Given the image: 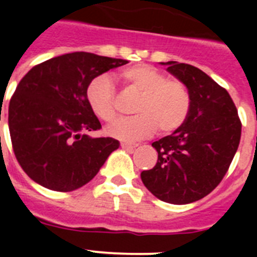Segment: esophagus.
Listing matches in <instances>:
<instances>
[{
  "label": "esophagus",
  "mask_w": 257,
  "mask_h": 257,
  "mask_svg": "<svg viewBox=\"0 0 257 257\" xmlns=\"http://www.w3.org/2000/svg\"><path fill=\"white\" fill-rule=\"evenodd\" d=\"M121 147L123 149H127V151H133L138 147V144H131V143H121Z\"/></svg>",
  "instance_id": "34e87169"
}]
</instances>
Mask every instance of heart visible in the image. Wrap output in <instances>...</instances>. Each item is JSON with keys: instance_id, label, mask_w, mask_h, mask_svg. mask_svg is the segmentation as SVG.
Segmentation results:
<instances>
[{"instance_id": "heart-1", "label": "heart", "mask_w": 257, "mask_h": 257, "mask_svg": "<svg viewBox=\"0 0 257 257\" xmlns=\"http://www.w3.org/2000/svg\"><path fill=\"white\" fill-rule=\"evenodd\" d=\"M121 78L134 91L140 94L135 112L138 115L119 118L106 127V134L115 139L131 142L149 136L158 128L160 134L178 130L190 110V94L185 83L169 79L165 73L151 65L139 64L127 68ZM86 97L92 112L103 121L117 115L115 88L112 79L97 76L88 83Z\"/></svg>"}]
</instances>
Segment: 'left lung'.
Listing matches in <instances>:
<instances>
[{
    "instance_id": "8db88e82",
    "label": "left lung",
    "mask_w": 257,
    "mask_h": 257,
    "mask_svg": "<svg viewBox=\"0 0 257 257\" xmlns=\"http://www.w3.org/2000/svg\"><path fill=\"white\" fill-rule=\"evenodd\" d=\"M166 64L189 90L190 110L178 130L152 144L158 161L140 176L158 199L185 205L210 194L225 176L242 123L228 91L205 72L178 61Z\"/></svg>"
}]
</instances>
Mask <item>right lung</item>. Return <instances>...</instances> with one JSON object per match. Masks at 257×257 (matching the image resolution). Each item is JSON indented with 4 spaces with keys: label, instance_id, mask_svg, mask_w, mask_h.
<instances>
[{
    "label": "right lung",
    "instance_id": "obj_1",
    "mask_svg": "<svg viewBox=\"0 0 257 257\" xmlns=\"http://www.w3.org/2000/svg\"><path fill=\"white\" fill-rule=\"evenodd\" d=\"M127 63L70 52L35 65L20 79L9 104V130L18 162L32 180L56 192L78 189L118 149L113 138L86 134L101 128L86 90L95 77Z\"/></svg>",
    "mask_w": 257,
    "mask_h": 257
}]
</instances>
